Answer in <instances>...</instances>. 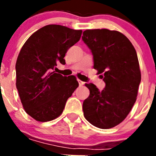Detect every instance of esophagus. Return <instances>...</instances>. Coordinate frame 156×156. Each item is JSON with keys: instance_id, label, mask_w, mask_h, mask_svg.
<instances>
[{"instance_id": "1", "label": "esophagus", "mask_w": 156, "mask_h": 156, "mask_svg": "<svg viewBox=\"0 0 156 156\" xmlns=\"http://www.w3.org/2000/svg\"><path fill=\"white\" fill-rule=\"evenodd\" d=\"M78 83H79L80 86H83V85L84 84V82L82 80H78Z\"/></svg>"}]
</instances>
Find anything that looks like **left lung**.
Instances as JSON below:
<instances>
[{"label":"left lung","instance_id":"8db88e82","mask_svg":"<svg viewBox=\"0 0 156 156\" xmlns=\"http://www.w3.org/2000/svg\"><path fill=\"white\" fill-rule=\"evenodd\" d=\"M82 40L105 83L101 91L93 83L85 84L90 95L83 103V115L96 127H114L124 120L137 99L141 79L137 52L127 37L115 30H87Z\"/></svg>","mask_w":156,"mask_h":156}]
</instances>
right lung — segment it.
I'll return each instance as SVG.
<instances>
[{
	"label": "right lung",
	"mask_w": 156,
	"mask_h": 156,
	"mask_svg": "<svg viewBox=\"0 0 156 156\" xmlns=\"http://www.w3.org/2000/svg\"><path fill=\"white\" fill-rule=\"evenodd\" d=\"M82 30L48 25L26 41L16 64V87L25 111L40 122L62 113L66 101L79 83L74 76L56 73L57 64H66L69 48L80 41Z\"/></svg>",
	"instance_id": "add662e5"
}]
</instances>
